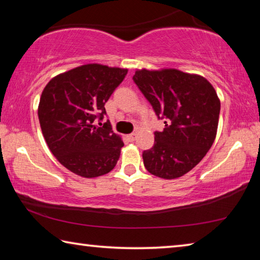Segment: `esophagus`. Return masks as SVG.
I'll list each match as a JSON object with an SVG mask.
<instances>
[{
  "label": "esophagus",
  "mask_w": 260,
  "mask_h": 260,
  "mask_svg": "<svg viewBox=\"0 0 260 260\" xmlns=\"http://www.w3.org/2000/svg\"><path fill=\"white\" fill-rule=\"evenodd\" d=\"M127 139H128L131 142H134L135 139H136V134L135 133H132L129 135H127Z\"/></svg>",
  "instance_id": "esophagus-1"
}]
</instances>
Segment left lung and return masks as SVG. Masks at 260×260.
Returning <instances> with one entry per match:
<instances>
[{
	"mask_svg": "<svg viewBox=\"0 0 260 260\" xmlns=\"http://www.w3.org/2000/svg\"><path fill=\"white\" fill-rule=\"evenodd\" d=\"M133 80L165 128L142 153L149 173L177 179L192 170L210 150L217 135L220 101L213 86L199 74L175 69L135 72Z\"/></svg>",
	"mask_w": 260,
	"mask_h": 260,
	"instance_id": "1",
	"label": "left lung"
}]
</instances>
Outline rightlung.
Wrapping results in <instances>:
<instances>
[{
    "instance_id": "1",
    "label": "right lung",
    "mask_w": 260,
    "mask_h": 260,
    "mask_svg": "<svg viewBox=\"0 0 260 260\" xmlns=\"http://www.w3.org/2000/svg\"><path fill=\"white\" fill-rule=\"evenodd\" d=\"M127 74L126 69L86 64L60 73L42 91L38 114L45 140L57 160L83 178L116 166L124 142L103 119L104 104Z\"/></svg>"
}]
</instances>
